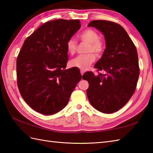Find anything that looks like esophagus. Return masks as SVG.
<instances>
[{"label": "esophagus", "instance_id": "obj_1", "mask_svg": "<svg viewBox=\"0 0 153 153\" xmlns=\"http://www.w3.org/2000/svg\"><path fill=\"white\" fill-rule=\"evenodd\" d=\"M80 72H81V74H82V76H83V74H84V72H85V71L83 70H80Z\"/></svg>", "mask_w": 153, "mask_h": 153}]
</instances>
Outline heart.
I'll return each instance as SVG.
<instances>
[{
	"instance_id": "b5f03b06",
	"label": "heart",
	"mask_w": 153,
	"mask_h": 153,
	"mask_svg": "<svg viewBox=\"0 0 153 153\" xmlns=\"http://www.w3.org/2000/svg\"><path fill=\"white\" fill-rule=\"evenodd\" d=\"M79 37L90 43L87 52H93L97 54L102 53L104 50L103 42L99 39L98 33L92 29H87L79 34ZM77 43L74 37L68 39L66 42V50L68 54H74L77 50ZM95 60V54L90 53L86 54H81L74 58L70 62L71 67L77 68L81 70H85Z\"/></svg>"
}]
</instances>
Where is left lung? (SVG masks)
Listing matches in <instances>:
<instances>
[{"mask_svg": "<svg viewBox=\"0 0 153 153\" xmlns=\"http://www.w3.org/2000/svg\"><path fill=\"white\" fill-rule=\"evenodd\" d=\"M88 27H95L105 36L106 48L95 64V75L87 71L83 78L89 83L88 99L94 108L105 114L117 112L131 99L139 75L137 49L121 25L106 20H93Z\"/></svg>", "mask_w": 153, "mask_h": 153, "instance_id": "1", "label": "left lung"}]
</instances>
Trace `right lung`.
<instances>
[{"label": "right lung", "instance_id": "right-lung-1", "mask_svg": "<svg viewBox=\"0 0 153 153\" xmlns=\"http://www.w3.org/2000/svg\"><path fill=\"white\" fill-rule=\"evenodd\" d=\"M81 27L79 19L47 22L25 40L16 62L18 89L31 108L51 115L62 110L82 79L79 70H66V42Z\"/></svg>", "mask_w": 153, "mask_h": 153}]
</instances>
